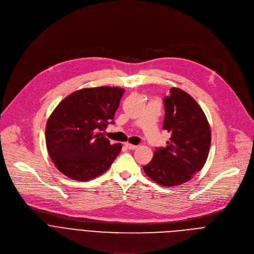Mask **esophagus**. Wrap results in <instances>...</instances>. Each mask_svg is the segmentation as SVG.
<instances>
[{"instance_id": "obj_1", "label": "esophagus", "mask_w": 254, "mask_h": 254, "mask_svg": "<svg viewBox=\"0 0 254 254\" xmlns=\"http://www.w3.org/2000/svg\"><path fill=\"white\" fill-rule=\"evenodd\" d=\"M125 146L128 148V149H131V150H134V149H136L137 148V146L136 145H133V144H130V143H125Z\"/></svg>"}]
</instances>
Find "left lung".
I'll use <instances>...</instances> for the list:
<instances>
[{
	"label": "left lung",
	"mask_w": 254,
	"mask_h": 254,
	"mask_svg": "<svg viewBox=\"0 0 254 254\" xmlns=\"http://www.w3.org/2000/svg\"><path fill=\"white\" fill-rule=\"evenodd\" d=\"M163 99V129L171 133L166 147L156 148L143 166L147 177L163 187L189 182L200 172L208 158L211 130L204 111L189 94L178 88Z\"/></svg>",
	"instance_id": "8db88e82"
}]
</instances>
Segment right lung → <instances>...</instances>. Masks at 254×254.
<instances>
[{
  "instance_id": "right-lung-1",
  "label": "right lung",
  "mask_w": 254,
  "mask_h": 254,
  "mask_svg": "<svg viewBox=\"0 0 254 254\" xmlns=\"http://www.w3.org/2000/svg\"><path fill=\"white\" fill-rule=\"evenodd\" d=\"M125 90L117 87L82 89L54 109L45 128L46 147L58 170L69 179L87 182L104 174L122 149L102 131L114 124Z\"/></svg>"
}]
</instances>
